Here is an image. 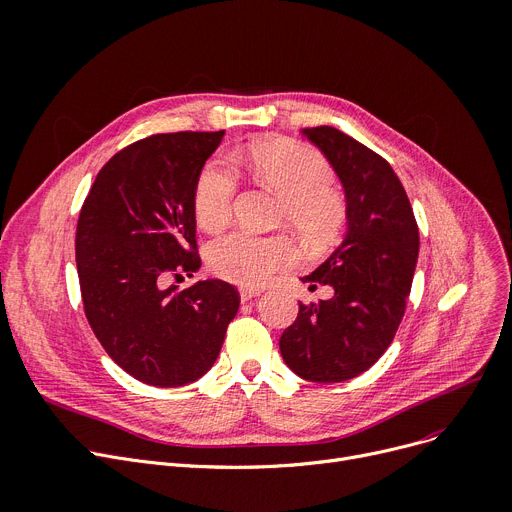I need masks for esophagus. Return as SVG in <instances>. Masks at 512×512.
<instances>
[{
	"label": "esophagus",
	"instance_id": "1",
	"mask_svg": "<svg viewBox=\"0 0 512 512\" xmlns=\"http://www.w3.org/2000/svg\"><path fill=\"white\" fill-rule=\"evenodd\" d=\"M257 296H259V290H241V300L243 302H249V300H253Z\"/></svg>",
	"mask_w": 512,
	"mask_h": 512
}]
</instances>
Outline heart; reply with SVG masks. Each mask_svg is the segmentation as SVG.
Instances as JSON below:
<instances>
[{"mask_svg": "<svg viewBox=\"0 0 512 512\" xmlns=\"http://www.w3.org/2000/svg\"><path fill=\"white\" fill-rule=\"evenodd\" d=\"M249 173L282 197V218L311 245H323L346 220V201L333 183L329 162L294 140H276L251 148ZM238 179L234 166L216 156L203 164L193 189V214L206 232L224 230L234 212ZM296 261V249L282 234L230 232L212 243L208 263L216 276L238 286H261L276 271Z\"/></svg>", "mask_w": 512, "mask_h": 512, "instance_id": "obj_1", "label": "heart"}]
</instances>
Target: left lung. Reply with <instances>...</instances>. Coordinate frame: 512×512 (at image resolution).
<instances>
[{"label": "left lung", "instance_id": "1", "mask_svg": "<svg viewBox=\"0 0 512 512\" xmlns=\"http://www.w3.org/2000/svg\"><path fill=\"white\" fill-rule=\"evenodd\" d=\"M333 166L346 195V234L302 282L329 284L333 296L298 304L280 352L298 377L342 383L358 377L391 346L405 313L420 251L410 199L391 164L329 125L302 129Z\"/></svg>", "mask_w": 512, "mask_h": 512}]
</instances>
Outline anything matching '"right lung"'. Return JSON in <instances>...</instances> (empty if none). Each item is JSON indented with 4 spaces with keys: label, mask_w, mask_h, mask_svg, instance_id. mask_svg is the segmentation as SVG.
I'll return each instance as SVG.
<instances>
[{
    "label": "right lung",
    "mask_w": 512,
    "mask_h": 512,
    "mask_svg": "<svg viewBox=\"0 0 512 512\" xmlns=\"http://www.w3.org/2000/svg\"><path fill=\"white\" fill-rule=\"evenodd\" d=\"M224 131L158 133L100 168L76 230L86 319L107 354L133 379L183 387L206 374L238 311L236 288L203 280L166 286L201 259L193 189Z\"/></svg>",
    "instance_id": "right-lung-1"
}]
</instances>
